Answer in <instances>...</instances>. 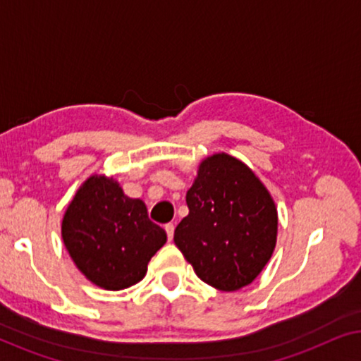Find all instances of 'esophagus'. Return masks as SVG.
<instances>
[{
  "label": "esophagus",
  "mask_w": 361,
  "mask_h": 361,
  "mask_svg": "<svg viewBox=\"0 0 361 361\" xmlns=\"http://www.w3.org/2000/svg\"><path fill=\"white\" fill-rule=\"evenodd\" d=\"M174 228H176L174 224H167L164 226V230H166V233H167V238H169V240L174 238Z\"/></svg>",
  "instance_id": "34e87169"
}]
</instances>
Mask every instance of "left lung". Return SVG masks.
Listing matches in <instances>:
<instances>
[{
  "mask_svg": "<svg viewBox=\"0 0 361 361\" xmlns=\"http://www.w3.org/2000/svg\"><path fill=\"white\" fill-rule=\"evenodd\" d=\"M185 200L174 243L195 274L220 290L253 283L278 235L276 205L253 171L225 152L207 157Z\"/></svg>",
  "mask_w": 361,
  "mask_h": 361,
  "instance_id": "obj_1",
  "label": "left lung"
}]
</instances>
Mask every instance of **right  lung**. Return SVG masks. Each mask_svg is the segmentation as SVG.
Masks as SVG:
<instances>
[{"label": "right lung", "mask_w": 361, "mask_h": 361, "mask_svg": "<svg viewBox=\"0 0 361 361\" xmlns=\"http://www.w3.org/2000/svg\"><path fill=\"white\" fill-rule=\"evenodd\" d=\"M63 245L93 284L120 290L140 283L166 243V231L147 216L145 202L123 194L118 182L92 176L62 220Z\"/></svg>", "instance_id": "right-lung-1"}]
</instances>
